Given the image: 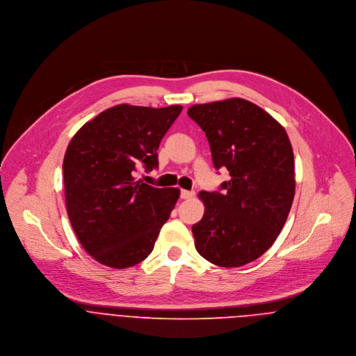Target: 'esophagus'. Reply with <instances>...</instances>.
I'll list each match as a JSON object with an SVG mask.
<instances>
[{
    "label": "esophagus",
    "instance_id": "1",
    "mask_svg": "<svg viewBox=\"0 0 356 356\" xmlns=\"http://www.w3.org/2000/svg\"><path fill=\"white\" fill-rule=\"evenodd\" d=\"M193 196H195V192H193V191H185V189L181 191V199H184V200H189V199H192Z\"/></svg>",
    "mask_w": 356,
    "mask_h": 356
}]
</instances>
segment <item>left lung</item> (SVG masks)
I'll use <instances>...</instances> for the list:
<instances>
[{
	"instance_id": "8db88e82",
	"label": "left lung",
	"mask_w": 356,
	"mask_h": 356,
	"mask_svg": "<svg viewBox=\"0 0 356 356\" xmlns=\"http://www.w3.org/2000/svg\"><path fill=\"white\" fill-rule=\"evenodd\" d=\"M188 115L202 127L223 192H200L205 211L193 225L195 245L208 261L240 267L264 254L281 233L295 197V160L285 129L244 99L196 104Z\"/></svg>"
}]
</instances>
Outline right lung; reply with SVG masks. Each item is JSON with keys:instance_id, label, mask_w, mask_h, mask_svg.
<instances>
[{"instance_id": "1", "label": "right lung", "mask_w": 356, "mask_h": 356, "mask_svg": "<svg viewBox=\"0 0 356 356\" xmlns=\"http://www.w3.org/2000/svg\"><path fill=\"white\" fill-rule=\"evenodd\" d=\"M181 111L119 104L85 123L67 147V213L85 251L104 266L145 260L179 199V189H159L136 175L157 168L160 141Z\"/></svg>"}]
</instances>
